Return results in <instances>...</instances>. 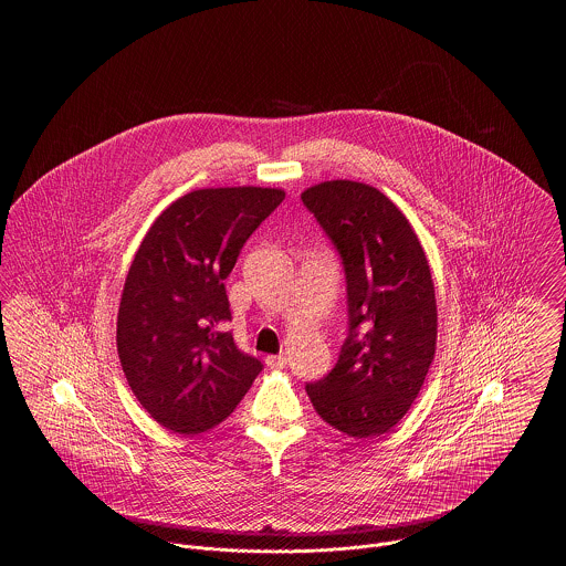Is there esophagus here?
Masks as SVG:
<instances>
[{
    "mask_svg": "<svg viewBox=\"0 0 566 566\" xmlns=\"http://www.w3.org/2000/svg\"><path fill=\"white\" fill-rule=\"evenodd\" d=\"M265 363H268V367H271V369H284L289 358L284 354H277V356H268Z\"/></svg>",
    "mask_w": 566,
    "mask_h": 566,
    "instance_id": "esophagus-1",
    "label": "esophagus"
}]
</instances>
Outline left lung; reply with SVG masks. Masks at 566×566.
Here are the masks:
<instances>
[{
    "label": "left lung",
    "instance_id": "obj_1",
    "mask_svg": "<svg viewBox=\"0 0 566 566\" xmlns=\"http://www.w3.org/2000/svg\"><path fill=\"white\" fill-rule=\"evenodd\" d=\"M346 275L348 337L335 367L305 386L324 422L356 439L390 431L418 397L437 344L424 250L379 190L333 180L305 190Z\"/></svg>",
    "mask_w": 566,
    "mask_h": 566
}]
</instances>
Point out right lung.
I'll use <instances>...</instances> for the list:
<instances>
[{"label": "right lung", "mask_w": 566, "mask_h": 566, "mask_svg": "<svg viewBox=\"0 0 566 566\" xmlns=\"http://www.w3.org/2000/svg\"><path fill=\"white\" fill-rule=\"evenodd\" d=\"M284 190L201 189L174 201L135 252L116 346L142 407L169 431L214 429L242 401L263 363L238 348L227 275Z\"/></svg>", "instance_id": "1"}]
</instances>
